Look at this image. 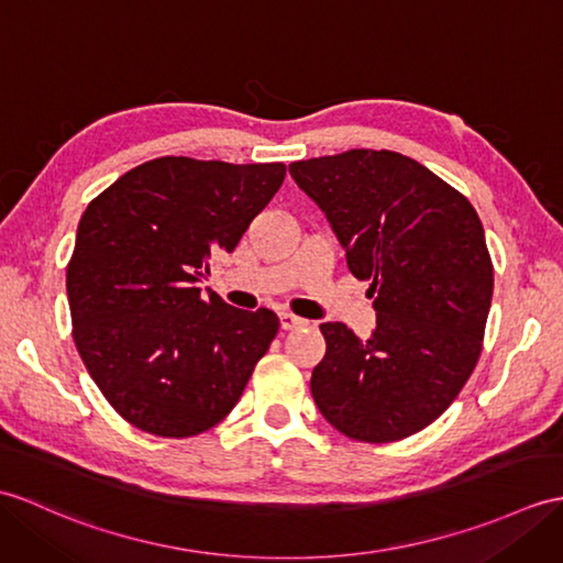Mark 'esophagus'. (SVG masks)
Instances as JSON below:
<instances>
[{"label": "esophagus", "instance_id": "34e87169", "mask_svg": "<svg viewBox=\"0 0 563 563\" xmlns=\"http://www.w3.org/2000/svg\"><path fill=\"white\" fill-rule=\"evenodd\" d=\"M278 317H280V329L283 331H292V329H297V325L305 323L302 319L295 317V313H290V311H280Z\"/></svg>", "mask_w": 563, "mask_h": 563}]
</instances>
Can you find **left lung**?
<instances>
[{
	"instance_id": "1",
	"label": "left lung",
	"mask_w": 563,
	"mask_h": 563,
	"mask_svg": "<svg viewBox=\"0 0 563 563\" xmlns=\"http://www.w3.org/2000/svg\"><path fill=\"white\" fill-rule=\"evenodd\" d=\"M319 203L347 268L369 280L376 331L321 323L311 396L341 434L390 443L429 427L461 394L485 341L494 266L465 196L396 151L352 148L290 165Z\"/></svg>"
}]
</instances>
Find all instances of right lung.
Wrapping results in <instances>:
<instances>
[{
  "mask_svg": "<svg viewBox=\"0 0 563 563\" xmlns=\"http://www.w3.org/2000/svg\"><path fill=\"white\" fill-rule=\"evenodd\" d=\"M285 179L283 163L165 155L88 203L67 264L74 343L129 424L165 439L225 420L280 321L196 287L234 252Z\"/></svg>",
  "mask_w": 563,
  "mask_h": 563,
  "instance_id": "1",
  "label": "right lung"
}]
</instances>
